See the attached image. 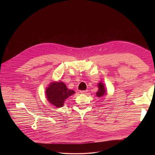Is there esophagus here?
Returning a JSON list of instances; mask_svg holds the SVG:
<instances>
[{"label": "esophagus", "instance_id": "34e87169", "mask_svg": "<svg viewBox=\"0 0 155 155\" xmlns=\"http://www.w3.org/2000/svg\"><path fill=\"white\" fill-rule=\"evenodd\" d=\"M80 93H81V94H86V93L87 92V90H84V91H80Z\"/></svg>", "mask_w": 155, "mask_h": 155}]
</instances>
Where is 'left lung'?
Instances as JSON below:
<instances>
[{"instance_id":"left-lung-1","label":"left lung","mask_w":155,"mask_h":155,"mask_svg":"<svg viewBox=\"0 0 155 155\" xmlns=\"http://www.w3.org/2000/svg\"><path fill=\"white\" fill-rule=\"evenodd\" d=\"M98 87H99V91L97 92L96 95L97 97H102L104 94H105V90L104 87V85L102 83H99L98 84Z\"/></svg>"}]
</instances>
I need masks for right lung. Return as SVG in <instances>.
<instances>
[{
	"mask_svg": "<svg viewBox=\"0 0 155 155\" xmlns=\"http://www.w3.org/2000/svg\"><path fill=\"white\" fill-rule=\"evenodd\" d=\"M74 93L75 91L69 90L62 81L53 82L46 91L48 101L56 107H62L65 100Z\"/></svg>",
	"mask_w": 155,
	"mask_h": 155,
	"instance_id": "obj_1",
	"label": "right lung"
}]
</instances>
